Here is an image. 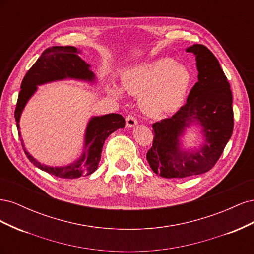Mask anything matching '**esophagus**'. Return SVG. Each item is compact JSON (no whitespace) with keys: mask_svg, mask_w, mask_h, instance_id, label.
<instances>
[{"mask_svg":"<svg viewBox=\"0 0 254 254\" xmlns=\"http://www.w3.org/2000/svg\"><path fill=\"white\" fill-rule=\"evenodd\" d=\"M126 125L128 127H134L137 125V120L134 115H128L126 118Z\"/></svg>","mask_w":254,"mask_h":254,"instance_id":"1","label":"esophagus"}]
</instances>
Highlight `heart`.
<instances>
[{"label":"heart","mask_w":254,"mask_h":254,"mask_svg":"<svg viewBox=\"0 0 254 254\" xmlns=\"http://www.w3.org/2000/svg\"><path fill=\"white\" fill-rule=\"evenodd\" d=\"M193 76L184 65L172 58L163 57L133 66L123 75V86L133 94L141 95L142 109L159 118L178 110L189 95ZM114 95L121 89L109 86Z\"/></svg>","instance_id":"heart-1"}]
</instances>
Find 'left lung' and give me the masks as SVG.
<instances>
[{
    "instance_id": "left-lung-1",
    "label": "left lung",
    "mask_w": 254,
    "mask_h": 254,
    "mask_svg": "<svg viewBox=\"0 0 254 254\" xmlns=\"http://www.w3.org/2000/svg\"><path fill=\"white\" fill-rule=\"evenodd\" d=\"M196 57L198 81L187 103L172 118L152 124L155 134L147 151L151 170L163 178H186L209 172L216 164L234 127L232 92L217 58L202 44L187 49ZM191 122L203 127L200 150L183 152L179 137Z\"/></svg>"
}]
</instances>
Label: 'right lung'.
Returning <instances> with one entry per match:
<instances>
[{
	"instance_id": "right-lung-1",
	"label": "right lung",
	"mask_w": 254,
	"mask_h": 254,
	"mask_svg": "<svg viewBox=\"0 0 254 254\" xmlns=\"http://www.w3.org/2000/svg\"><path fill=\"white\" fill-rule=\"evenodd\" d=\"M79 51L74 47L48 48L27 71L21 83V91L14 110L18 129L21 113L30 96L36 92L37 86L65 78L94 81L95 77L93 72L90 71V65L77 55ZM124 127L125 119L118 113L92 118L86 129L82 156L74 163L63 167H51L41 164L25 150L22 139L21 144L28 160L35 166L58 178L75 179L83 175H90L97 170L106 139L115 130ZM19 136L21 137L20 131Z\"/></svg>"
}]
</instances>
